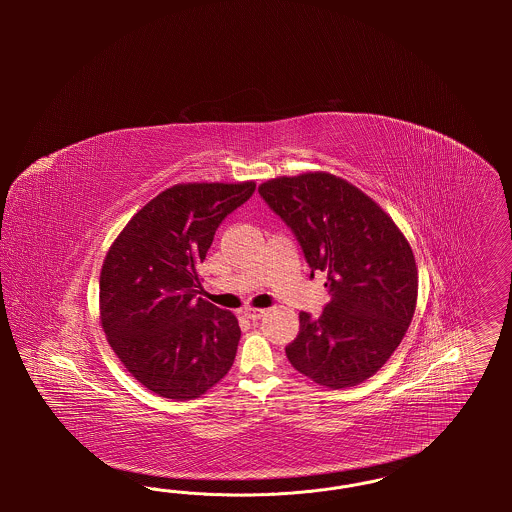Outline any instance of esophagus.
Wrapping results in <instances>:
<instances>
[{
  "mask_svg": "<svg viewBox=\"0 0 512 512\" xmlns=\"http://www.w3.org/2000/svg\"><path fill=\"white\" fill-rule=\"evenodd\" d=\"M242 315H244L247 320H259V318L265 317V311L263 309H251V307H245L244 311H242Z\"/></svg>",
  "mask_w": 512,
  "mask_h": 512,
  "instance_id": "34e87169",
  "label": "esophagus"
}]
</instances>
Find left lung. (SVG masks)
Instances as JSON below:
<instances>
[{
  "mask_svg": "<svg viewBox=\"0 0 512 512\" xmlns=\"http://www.w3.org/2000/svg\"><path fill=\"white\" fill-rule=\"evenodd\" d=\"M288 224L315 276L326 272L330 303L299 313L286 347L293 368L334 390L378 372L403 340L416 307L413 249L395 222L359 188L326 172L280 176L259 186Z\"/></svg>",
  "mask_w": 512,
  "mask_h": 512,
  "instance_id": "1",
  "label": "left lung"
}]
</instances>
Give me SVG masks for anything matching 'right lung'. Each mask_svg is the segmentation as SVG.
I'll return each mask as SVG.
<instances>
[{
  "label": "right lung",
  "instance_id": "right-lung-1",
  "mask_svg": "<svg viewBox=\"0 0 512 512\" xmlns=\"http://www.w3.org/2000/svg\"><path fill=\"white\" fill-rule=\"evenodd\" d=\"M255 182L176 184L151 199L111 245L99 278L105 336L126 370L167 399H195L226 376L242 330L197 297V267L220 222Z\"/></svg>",
  "mask_w": 512,
  "mask_h": 512
}]
</instances>
